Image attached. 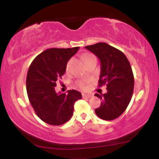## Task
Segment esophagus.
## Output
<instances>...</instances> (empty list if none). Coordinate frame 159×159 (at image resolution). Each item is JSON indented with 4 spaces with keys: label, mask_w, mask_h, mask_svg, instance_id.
<instances>
[{
    "label": "esophagus",
    "mask_w": 159,
    "mask_h": 159,
    "mask_svg": "<svg viewBox=\"0 0 159 159\" xmlns=\"http://www.w3.org/2000/svg\"><path fill=\"white\" fill-rule=\"evenodd\" d=\"M82 97H83V98H90V97H92V95L83 93V94H82Z\"/></svg>",
    "instance_id": "obj_1"
}]
</instances>
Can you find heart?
<instances>
[{
	"mask_svg": "<svg viewBox=\"0 0 159 159\" xmlns=\"http://www.w3.org/2000/svg\"><path fill=\"white\" fill-rule=\"evenodd\" d=\"M92 57H94V56L92 55V54H87L84 56L83 59L85 62L86 61H87V60L90 59V58H92ZM69 65H70V61H69L68 63H67L66 69H68L69 68ZM87 84H88V81H85V80H81V81H78L77 82V84H76V85H77V87H78V88L81 89V90H85V89H87Z\"/></svg>",
	"mask_w": 159,
	"mask_h": 159,
	"instance_id": "heart-1",
	"label": "heart"
}]
</instances>
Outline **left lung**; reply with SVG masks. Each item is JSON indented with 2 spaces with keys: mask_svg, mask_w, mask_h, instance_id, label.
I'll list each match as a JSON object with an SVG mask.
<instances>
[{
  "mask_svg": "<svg viewBox=\"0 0 159 159\" xmlns=\"http://www.w3.org/2000/svg\"><path fill=\"white\" fill-rule=\"evenodd\" d=\"M85 48L101 62L98 87L107 86L106 93L95 94L102 99L95 112L104 120L116 119L125 111L132 97L134 81L130 63L121 51L107 43H98Z\"/></svg>",
  "mask_w": 159,
  "mask_h": 159,
  "instance_id": "1",
  "label": "left lung"
}]
</instances>
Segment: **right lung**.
Returning a JSON list of instances; mask_svg holds the SVG:
<instances>
[{
    "label": "right lung",
    "mask_w": 159,
    "mask_h": 159,
    "mask_svg": "<svg viewBox=\"0 0 159 159\" xmlns=\"http://www.w3.org/2000/svg\"><path fill=\"white\" fill-rule=\"evenodd\" d=\"M79 47L49 48L36 56L28 69L26 88L29 101L36 114L45 123L60 125L70 120L75 102L81 98L77 90L57 93V81L66 72L69 60Z\"/></svg>",
    "instance_id": "1"
}]
</instances>
